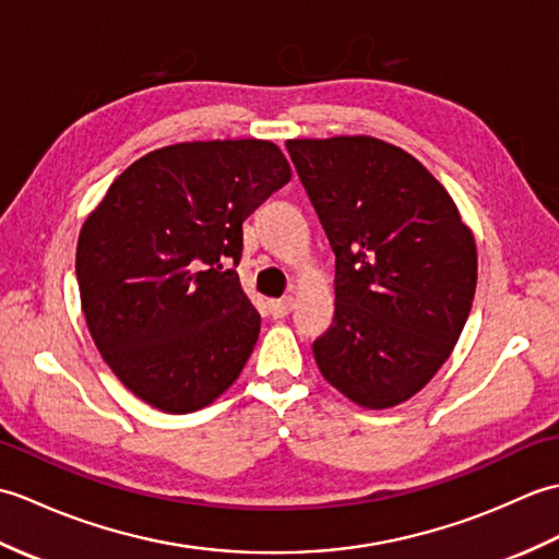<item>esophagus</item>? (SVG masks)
Here are the masks:
<instances>
[{"label":"esophagus","instance_id":"obj_1","mask_svg":"<svg viewBox=\"0 0 559 559\" xmlns=\"http://www.w3.org/2000/svg\"><path fill=\"white\" fill-rule=\"evenodd\" d=\"M293 305H295V300L290 298H281V300H271L269 302V312L276 317V319H281V317H288L290 312H293Z\"/></svg>","mask_w":559,"mask_h":559}]
</instances>
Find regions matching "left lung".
Masks as SVG:
<instances>
[{
	"instance_id": "1",
	"label": "left lung",
	"mask_w": 559,
	"mask_h": 559,
	"mask_svg": "<svg viewBox=\"0 0 559 559\" xmlns=\"http://www.w3.org/2000/svg\"><path fill=\"white\" fill-rule=\"evenodd\" d=\"M336 254L334 324L319 372L365 408L408 401L447 362L478 281L476 240L420 160L372 136L290 139Z\"/></svg>"
}]
</instances>
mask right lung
<instances>
[{
  "label": "right lung",
  "mask_w": 559,
  "mask_h": 559,
  "mask_svg": "<svg viewBox=\"0 0 559 559\" xmlns=\"http://www.w3.org/2000/svg\"><path fill=\"white\" fill-rule=\"evenodd\" d=\"M288 180L271 141H189L129 165L83 223V317L134 396L192 413L240 377L261 329L233 269L242 223Z\"/></svg>",
  "instance_id": "1"
}]
</instances>
